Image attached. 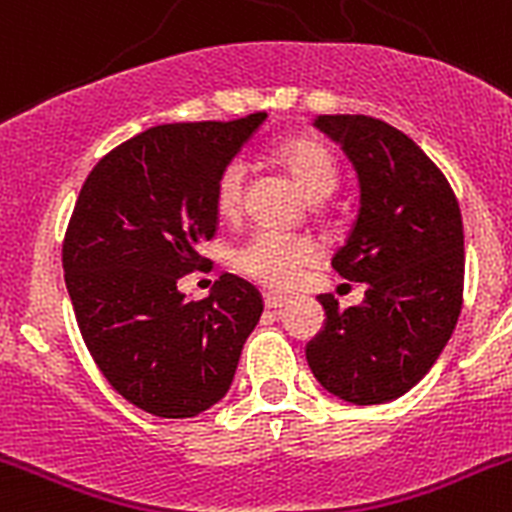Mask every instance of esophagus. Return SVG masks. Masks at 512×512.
<instances>
[{"label":"esophagus","mask_w":512,"mask_h":512,"mask_svg":"<svg viewBox=\"0 0 512 512\" xmlns=\"http://www.w3.org/2000/svg\"><path fill=\"white\" fill-rule=\"evenodd\" d=\"M264 305L266 310H282L287 305V297H279V295H271V292H264Z\"/></svg>","instance_id":"1"}]
</instances>
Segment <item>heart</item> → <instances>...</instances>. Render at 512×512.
<instances>
[{
  "label": "heart",
  "instance_id": "heart-1",
  "mask_svg": "<svg viewBox=\"0 0 512 512\" xmlns=\"http://www.w3.org/2000/svg\"><path fill=\"white\" fill-rule=\"evenodd\" d=\"M277 158L292 174L310 200L320 202L330 197L338 184V164L323 140L312 135H292L282 140ZM246 189V166L243 161H228L217 176L215 205L223 217H235L243 205ZM318 256L315 241L305 235L279 233V230H256L235 248L233 264L243 277L269 289H289L300 279L302 269Z\"/></svg>",
  "mask_w": 512,
  "mask_h": 512
}]
</instances>
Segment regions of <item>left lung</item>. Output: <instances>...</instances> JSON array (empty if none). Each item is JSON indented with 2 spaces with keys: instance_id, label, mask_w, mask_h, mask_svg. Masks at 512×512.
Segmentation results:
<instances>
[{
  "instance_id": "1",
  "label": "left lung",
  "mask_w": 512,
  "mask_h": 512,
  "mask_svg": "<svg viewBox=\"0 0 512 512\" xmlns=\"http://www.w3.org/2000/svg\"><path fill=\"white\" fill-rule=\"evenodd\" d=\"M361 184V207L330 266L366 282L364 302L341 310L320 295L325 328L307 364L330 395L382 405L410 392L441 356L464 302V225L456 194L402 130L369 115H318Z\"/></svg>"
}]
</instances>
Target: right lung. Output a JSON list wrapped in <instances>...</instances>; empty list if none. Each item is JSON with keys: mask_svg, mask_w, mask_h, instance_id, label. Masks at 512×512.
Segmentation results:
<instances>
[{"mask_svg": "<svg viewBox=\"0 0 512 512\" xmlns=\"http://www.w3.org/2000/svg\"><path fill=\"white\" fill-rule=\"evenodd\" d=\"M266 112L156 125L99 158L63 238V279L104 379L158 418H194L230 390L259 323V289L223 274L202 300L176 282L205 269L217 176Z\"/></svg>", "mask_w": 512, "mask_h": 512, "instance_id": "obj_1", "label": "right lung"}]
</instances>
